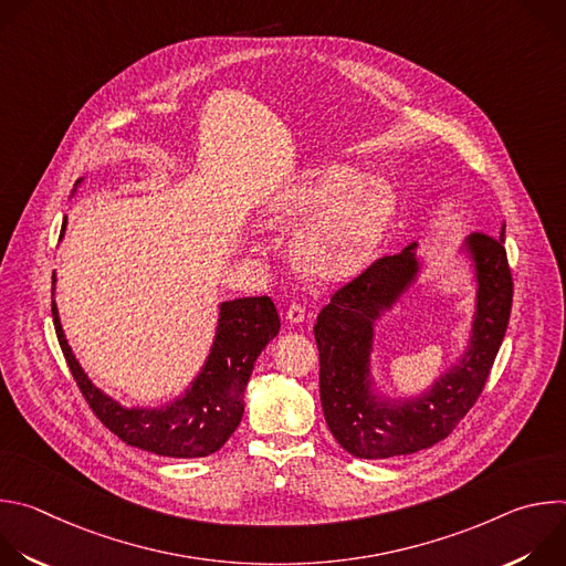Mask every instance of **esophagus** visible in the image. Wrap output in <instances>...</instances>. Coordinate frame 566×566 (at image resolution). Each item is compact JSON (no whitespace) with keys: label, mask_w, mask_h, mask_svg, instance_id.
<instances>
[{"label":"esophagus","mask_w":566,"mask_h":566,"mask_svg":"<svg viewBox=\"0 0 566 566\" xmlns=\"http://www.w3.org/2000/svg\"><path fill=\"white\" fill-rule=\"evenodd\" d=\"M304 317H306V308L300 302H293L286 311V319L291 322V325H300V322H304Z\"/></svg>","instance_id":"34e87169"}]
</instances>
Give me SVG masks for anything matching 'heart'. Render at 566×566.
Wrapping results in <instances>:
<instances>
[{
	"label": "heart",
	"mask_w": 566,
	"mask_h": 566,
	"mask_svg": "<svg viewBox=\"0 0 566 566\" xmlns=\"http://www.w3.org/2000/svg\"><path fill=\"white\" fill-rule=\"evenodd\" d=\"M396 210L385 181H365L352 166L313 170L277 206L284 221H308L295 239L302 266L317 277H349L365 269Z\"/></svg>",
	"instance_id": "b5f03b06"
}]
</instances>
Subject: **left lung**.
Instances as JSON below:
<instances>
[{"label": "left lung", "mask_w": 566, "mask_h": 566, "mask_svg": "<svg viewBox=\"0 0 566 566\" xmlns=\"http://www.w3.org/2000/svg\"><path fill=\"white\" fill-rule=\"evenodd\" d=\"M468 251L479 282L470 347L459 365L415 400H378L369 394L367 378L374 319L415 280L419 269L415 244L371 262L319 311L313 334L319 352L322 412L332 434L349 454L389 459L430 448L452 434L481 396L513 306L504 228L500 237L470 234Z\"/></svg>", "instance_id": "1"}]
</instances>
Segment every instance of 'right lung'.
Instances as JSON below:
<instances>
[{
	"label": "right lung",
	"instance_id": "add662e5",
	"mask_svg": "<svg viewBox=\"0 0 566 566\" xmlns=\"http://www.w3.org/2000/svg\"><path fill=\"white\" fill-rule=\"evenodd\" d=\"M64 226L66 219L62 232ZM51 313L69 371L98 421L127 446L172 459L208 457L230 439L244 415L253 365L280 332V315L269 295L223 302L208 363L184 398L160 410H127L96 389L80 369L62 334L55 302Z\"/></svg>",
	"mask_w": 566,
	"mask_h": 566
}]
</instances>
